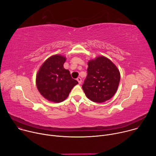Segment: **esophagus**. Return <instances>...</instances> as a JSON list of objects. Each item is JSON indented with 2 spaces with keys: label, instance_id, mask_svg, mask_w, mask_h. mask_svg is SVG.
<instances>
[{
  "label": "esophagus",
  "instance_id": "1",
  "mask_svg": "<svg viewBox=\"0 0 156 156\" xmlns=\"http://www.w3.org/2000/svg\"><path fill=\"white\" fill-rule=\"evenodd\" d=\"M76 80L78 81V83H79V84H81V81H82V80H81V78H80V77L77 78Z\"/></svg>",
  "mask_w": 156,
  "mask_h": 156
}]
</instances>
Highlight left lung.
I'll list each match as a JSON object with an SVG mask.
<instances>
[{
	"label": "left lung",
	"mask_w": 156,
	"mask_h": 156,
	"mask_svg": "<svg viewBox=\"0 0 156 156\" xmlns=\"http://www.w3.org/2000/svg\"><path fill=\"white\" fill-rule=\"evenodd\" d=\"M87 75L82 86L86 97L94 102H104L117 91L120 73L108 58L99 56L87 62Z\"/></svg>",
	"instance_id": "1"
}]
</instances>
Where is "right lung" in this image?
<instances>
[{
	"instance_id": "1",
	"label": "right lung",
	"mask_w": 156,
	"mask_h": 156,
	"mask_svg": "<svg viewBox=\"0 0 156 156\" xmlns=\"http://www.w3.org/2000/svg\"><path fill=\"white\" fill-rule=\"evenodd\" d=\"M65 61V56L54 55L42 63L36 75L37 90L49 101L56 103L63 101L78 83L71 77L70 71L64 69Z\"/></svg>"
}]
</instances>
